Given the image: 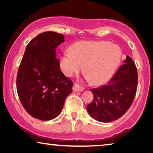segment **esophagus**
<instances>
[{
    "instance_id": "esophagus-1",
    "label": "esophagus",
    "mask_w": 153,
    "mask_h": 153,
    "mask_svg": "<svg viewBox=\"0 0 153 153\" xmlns=\"http://www.w3.org/2000/svg\"><path fill=\"white\" fill-rule=\"evenodd\" d=\"M83 90H84V88L77 83H74V85H73V91L74 92H82Z\"/></svg>"
}]
</instances>
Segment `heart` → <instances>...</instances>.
Here are the masks:
<instances>
[{"instance_id": "heart-1", "label": "heart", "mask_w": 153, "mask_h": 153, "mask_svg": "<svg viewBox=\"0 0 153 153\" xmlns=\"http://www.w3.org/2000/svg\"><path fill=\"white\" fill-rule=\"evenodd\" d=\"M60 57V68L67 76L83 69L85 78L95 85L107 82L120 63L122 51L118 45L106 41H80Z\"/></svg>"}]
</instances>
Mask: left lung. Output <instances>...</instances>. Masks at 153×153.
<instances>
[{"instance_id": "obj_1", "label": "left lung", "mask_w": 153, "mask_h": 153, "mask_svg": "<svg viewBox=\"0 0 153 153\" xmlns=\"http://www.w3.org/2000/svg\"><path fill=\"white\" fill-rule=\"evenodd\" d=\"M125 63L107 84L90 89L94 99L86 108L92 118L102 123L118 120L127 111L137 90L138 73L133 60L127 56Z\"/></svg>"}]
</instances>
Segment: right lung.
Segmentation results:
<instances>
[{"label": "right lung", "mask_w": 153, "mask_h": 153, "mask_svg": "<svg viewBox=\"0 0 153 153\" xmlns=\"http://www.w3.org/2000/svg\"><path fill=\"white\" fill-rule=\"evenodd\" d=\"M60 33L47 31L27 45L16 76V90L25 110L33 118L51 120L61 112L74 83L60 70L56 49L63 42Z\"/></svg>", "instance_id": "right-lung-1"}]
</instances>
